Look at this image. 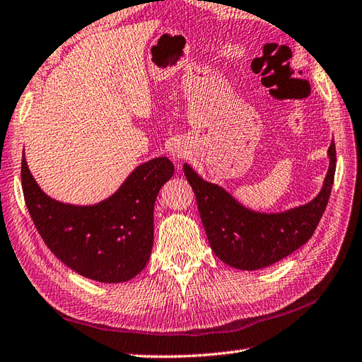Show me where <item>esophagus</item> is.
I'll return each instance as SVG.
<instances>
[{
  "label": "esophagus",
  "instance_id": "1",
  "mask_svg": "<svg viewBox=\"0 0 362 362\" xmlns=\"http://www.w3.org/2000/svg\"><path fill=\"white\" fill-rule=\"evenodd\" d=\"M172 156L175 159H182L184 156H186V153H184L182 148H172Z\"/></svg>",
  "mask_w": 362,
  "mask_h": 362
}]
</instances>
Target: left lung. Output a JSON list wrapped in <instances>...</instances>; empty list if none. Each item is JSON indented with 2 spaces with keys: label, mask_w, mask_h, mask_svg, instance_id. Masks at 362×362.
Returning a JSON list of instances; mask_svg holds the SVG:
<instances>
[{
  "label": "left lung",
  "mask_w": 362,
  "mask_h": 362,
  "mask_svg": "<svg viewBox=\"0 0 362 362\" xmlns=\"http://www.w3.org/2000/svg\"><path fill=\"white\" fill-rule=\"evenodd\" d=\"M330 167L322 190L313 202L280 214H260L240 204L216 184L204 181L190 165L184 175L195 192L199 216L212 251L232 268L255 271L285 259L315 234L332 194L336 148H328Z\"/></svg>",
  "instance_id": "1"
}]
</instances>
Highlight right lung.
<instances>
[{
  "mask_svg": "<svg viewBox=\"0 0 362 362\" xmlns=\"http://www.w3.org/2000/svg\"><path fill=\"white\" fill-rule=\"evenodd\" d=\"M173 172L172 160L155 158L136 167L110 198L94 206H72L47 197L23 156L21 186L30 218L54 255L80 276L119 284L146 268L158 192Z\"/></svg>",
  "mask_w": 362,
  "mask_h": 362,
  "instance_id": "1",
  "label": "right lung"
}]
</instances>
